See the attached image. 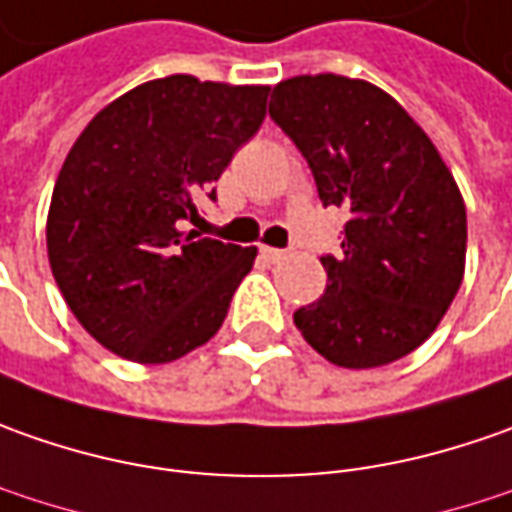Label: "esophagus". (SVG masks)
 Segmentation results:
<instances>
[{
  "label": "esophagus",
  "mask_w": 512,
  "mask_h": 512,
  "mask_svg": "<svg viewBox=\"0 0 512 512\" xmlns=\"http://www.w3.org/2000/svg\"><path fill=\"white\" fill-rule=\"evenodd\" d=\"M260 255L266 257L269 263H280V260H286V252H283V249H274V246H260Z\"/></svg>",
  "instance_id": "1"
}]
</instances>
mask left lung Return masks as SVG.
<instances>
[{"label":"left lung","instance_id":"1","mask_svg":"<svg viewBox=\"0 0 512 512\" xmlns=\"http://www.w3.org/2000/svg\"><path fill=\"white\" fill-rule=\"evenodd\" d=\"M269 115L309 161L320 201L351 212L328 286L294 311L340 368H379L431 337L465 277V198L428 133L377 84L337 73L274 84Z\"/></svg>","mask_w":512,"mask_h":512}]
</instances>
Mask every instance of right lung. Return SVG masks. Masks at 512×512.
<instances>
[{"instance_id": "right-lung-1", "label": "right lung", "mask_w": 512, "mask_h": 512, "mask_svg": "<svg viewBox=\"0 0 512 512\" xmlns=\"http://www.w3.org/2000/svg\"><path fill=\"white\" fill-rule=\"evenodd\" d=\"M266 84L144 81L110 101L64 158L47 209V260L84 331L124 360H181L209 343L257 249L186 221L266 118Z\"/></svg>"}]
</instances>
